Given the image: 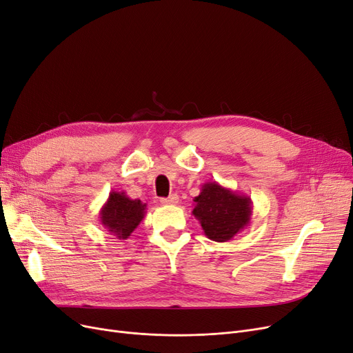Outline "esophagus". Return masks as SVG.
Here are the masks:
<instances>
[{"label": "esophagus", "instance_id": "34e87169", "mask_svg": "<svg viewBox=\"0 0 353 353\" xmlns=\"http://www.w3.org/2000/svg\"><path fill=\"white\" fill-rule=\"evenodd\" d=\"M178 201H179V196L176 194H171L168 199H161V203L163 205H175L178 204Z\"/></svg>", "mask_w": 353, "mask_h": 353}]
</instances>
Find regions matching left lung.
<instances>
[{
    "label": "left lung",
    "instance_id": "8db88e82",
    "mask_svg": "<svg viewBox=\"0 0 353 353\" xmlns=\"http://www.w3.org/2000/svg\"><path fill=\"white\" fill-rule=\"evenodd\" d=\"M194 203V217L200 221L204 234L214 242L230 241L250 223V196L225 188L216 181L205 182Z\"/></svg>",
    "mask_w": 353,
    "mask_h": 353
}]
</instances>
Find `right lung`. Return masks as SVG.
<instances>
[{
    "label": "right lung",
    "mask_w": 353,
    "mask_h": 353,
    "mask_svg": "<svg viewBox=\"0 0 353 353\" xmlns=\"http://www.w3.org/2000/svg\"><path fill=\"white\" fill-rule=\"evenodd\" d=\"M146 214V204L129 199L125 192L111 191L101 207L100 220L117 239H128Z\"/></svg>",
    "instance_id": "right-lung-1"
}]
</instances>
